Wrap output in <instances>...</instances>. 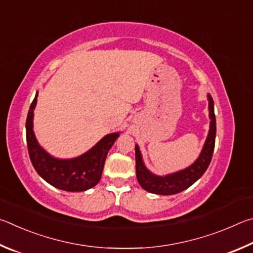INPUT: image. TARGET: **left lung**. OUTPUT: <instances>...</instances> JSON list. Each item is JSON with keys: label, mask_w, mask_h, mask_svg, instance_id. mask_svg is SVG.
Masks as SVG:
<instances>
[{"label": "left lung", "mask_w": 253, "mask_h": 253, "mask_svg": "<svg viewBox=\"0 0 253 253\" xmlns=\"http://www.w3.org/2000/svg\"><path fill=\"white\" fill-rule=\"evenodd\" d=\"M208 101H209V118L211 120L209 133H208L200 156L191 166L183 170L174 172V173L157 175L145 167L139 145L135 144L136 179L145 191L154 194H161V196H171V194L179 193L191 187L205 173L211 162L212 154H213L216 132L214 104L210 94H208Z\"/></svg>", "instance_id": "1"}]
</instances>
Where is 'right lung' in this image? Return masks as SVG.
Listing matches in <instances>:
<instances>
[{
  "instance_id": "add662e5",
  "label": "right lung",
  "mask_w": 253,
  "mask_h": 253,
  "mask_svg": "<svg viewBox=\"0 0 253 253\" xmlns=\"http://www.w3.org/2000/svg\"><path fill=\"white\" fill-rule=\"evenodd\" d=\"M37 92L26 118V143L31 162L42 179L54 188L69 192H81L94 187L101 179L105 158L119 138V132L103 136L94 147L73 159H59L46 152L35 138L33 131Z\"/></svg>"
}]
</instances>
